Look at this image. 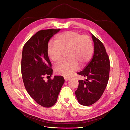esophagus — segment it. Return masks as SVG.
<instances>
[{"mask_svg":"<svg viewBox=\"0 0 130 130\" xmlns=\"http://www.w3.org/2000/svg\"><path fill=\"white\" fill-rule=\"evenodd\" d=\"M69 79H70V77H64V80H65L66 81H68Z\"/></svg>","mask_w":130,"mask_h":130,"instance_id":"1","label":"esophagus"}]
</instances>
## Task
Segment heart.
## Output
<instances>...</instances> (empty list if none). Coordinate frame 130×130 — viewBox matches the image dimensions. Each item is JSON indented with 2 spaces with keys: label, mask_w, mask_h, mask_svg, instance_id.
Here are the masks:
<instances>
[{
  "label": "heart",
  "mask_w": 130,
  "mask_h": 130,
  "mask_svg": "<svg viewBox=\"0 0 130 130\" xmlns=\"http://www.w3.org/2000/svg\"><path fill=\"white\" fill-rule=\"evenodd\" d=\"M55 42H49L47 52L49 58L58 62L65 52L68 59L62 61L55 68L57 75L69 77L78 70L79 64L85 66L92 58L94 46L92 39L88 35H82L75 31H66L56 36Z\"/></svg>",
  "instance_id": "heart-1"
}]
</instances>
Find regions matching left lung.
<instances>
[{
	"label": "left lung",
	"mask_w": 130,
	"mask_h": 130,
	"mask_svg": "<svg viewBox=\"0 0 130 130\" xmlns=\"http://www.w3.org/2000/svg\"><path fill=\"white\" fill-rule=\"evenodd\" d=\"M92 34L94 43L93 58L85 68L77 74L86 77L79 80L75 95L83 106H90L99 100L107 86L109 77L110 62L104 45Z\"/></svg>",
	"instance_id": "1"
}]
</instances>
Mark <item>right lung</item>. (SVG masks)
Listing matches in <instances>:
<instances>
[{
	"mask_svg": "<svg viewBox=\"0 0 130 130\" xmlns=\"http://www.w3.org/2000/svg\"><path fill=\"white\" fill-rule=\"evenodd\" d=\"M61 29H48L38 31L23 46L21 72L25 88L37 104L50 107L56 103L64 82L62 76L45 81V76H52L53 69L47 52L50 39Z\"/></svg>",
	"mask_w": 130,
	"mask_h": 130,
	"instance_id": "1",
	"label": "right lung"
}]
</instances>
